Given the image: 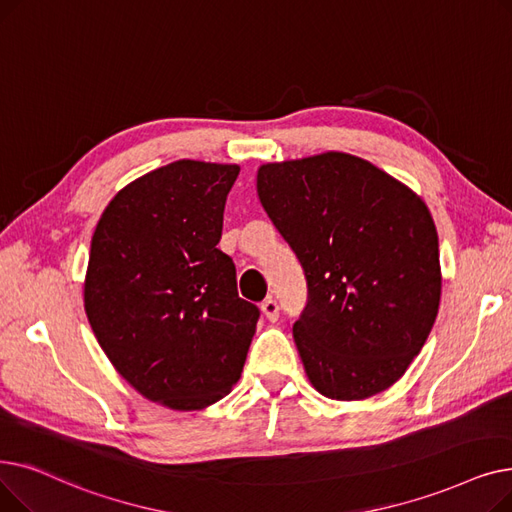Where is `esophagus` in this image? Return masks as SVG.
Returning a JSON list of instances; mask_svg holds the SVG:
<instances>
[{"instance_id": "34e87169", "label": "esophagus", "mask_w": 512, "mask_h": 512, "mask_svg": "<svg viewBox=\"0 0 512 512\" xmlns=\"http://www.w3.org/2000/svg\"><path fill=\"white\" fill-rule=\"evenodd\" d=\"M260 308H262V314H264L266 319H269L271 323H275V321L279 319V304H277L273 298H266Z\"/></svg>"}]
</instances>
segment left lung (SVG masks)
Wrapping results in <instances>:
<instances>
[{
  "label": "left lung",
  "mask_w": 512,
  "mask_h": 512,
  "mask_svg": "<svg viewBox=\"0 0 512 512\" xmlns=\"http://www.w3.org/2000/svg\"><path fill=\"white\" fill-rule=\"evenodd\" d=\"M256 189L304 269L294 339L312 387L350 402L394 385L440 308V243L425 202L344 152L262 164Z\"/></svg>",
  "instance_id": "obj_1"
}]
</instances>
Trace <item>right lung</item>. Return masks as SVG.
Wrapping results in <instances>:
<instances>
[{"mask_svg": "<svg viewBox=\"0 0 512 512\" xmlns=\"http://www.w3.org/2000/svg\"><path fill=\"white\" fill-rule=\"evenodd\" d=\"M237 164L177 160L120 189L91 237L89 325L141 396L200 410L239 381L260 310L216 248Z\"/></svg>", "mask_w": 512, "mask_h": 512, "instance_id": "right-lung-1", "label": "right lung"}]
</instances>
